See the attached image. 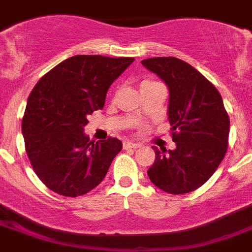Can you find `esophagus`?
Returning <instances> with one entry per match:
<instances>
[{
    "label": "esophagus",
    "mask_w": 252,
    "mask_h": 252,
    "mask_svg": "<svg viewBox=\"0 0 252 252\" xmlns=\"http://www.w3.org/2000/svg\"><path fill=\"white\" fill-rule=\"evenodd\" d=\"M123 147H124V150H129V148H138L139 144L138 143H134V142L126 141L123 143Z\"/></svg>",
    "instance_id": "34e87169"
}]
</instances>
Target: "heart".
Returning a JSON list of instances; mask_svg holds the SVG:
<instances>
[{
  "instance_id": "b5f03b06",
  "label": "heart",
  "mask_w": 252,
  "mask_h": 252,
  "mask_svg": "<svg viewBox=\"0 0 252 252\" xmlns=\"http://www.w3.org/2000/svg\"><path fill=\"white\" fill-rule=\"evenodd\" d=\"M144 82H152V81H144Z\"/></svg>"
}]
</instances>
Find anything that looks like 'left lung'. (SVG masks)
I'll return each mask as SVG.
<instances>
[{"instance_id": "left-lung-1", "label": "left lung", "mask_w": 252, "mask_h": 252, "mask_svg": "<svg viewBox=\"0 0 252 252\" xmlns=\"http://www.w3.org/2000/svg\"><path fill=\"white\" fill-rule=\"evenodd\" d=\"M168 89L167 118L175 150L153 146L156 159L148 168L153 185L168 194L200 188L216 172L228 146L229 119L217 89L199 71L174 57L142 61Z\"/></svg>"}]
</instances>
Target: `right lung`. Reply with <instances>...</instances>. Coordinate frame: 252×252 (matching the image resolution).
Segmentation results:
<instances>
[{"instance_id": "right-lung-1", "label": "right lung", "mask_w": 252, "mask_h": 252, "mask_svg": "<svg viewBox=\"0 0 252 252\" xmlns=\"http://www.w3.org/2000/svg\"><path fill=\"white\" fill-rule=\"evenodd\" d=\"M134 58L74 56L50 69L29 95L23 118L25 148L35 174L54 192L80 196L104 180L123 144L91 142L87 117L104 108L114 81Z\"/></svg>"}]
</instances>
